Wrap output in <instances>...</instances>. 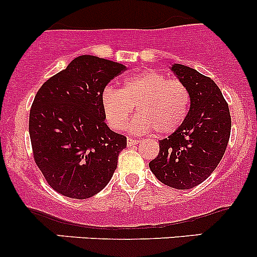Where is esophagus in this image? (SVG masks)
Segmentation results:
<instances>
[{
    "mask_svg": "<svg viewBox=\"0 0 257 257\" xmlns=\"http://www.w3.org/2000/svg\"><path fill=\"white\" fill-rule=\"evenodd\" d=\"M126 143H128V145H136L139 143L138 139H134V138H128L126 139Z\"/></svg>",
    "mask_w": 257,
    "mask_h": 257,
    "instance_id": "obj_1",
    "label": "esophagus"
}]
</instances>
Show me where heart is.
I'll use <instances>...</instances> for the list:
<instances>
[{
	"instance_id": "obj_1",
	"label": "heart",
	"mask_w": 257,
	"mask_h": 257,
	"mask_svg": "<svg viewBox=\"0 0 257 257\" xmlns=\"http://www.w3.org/2000/svg\"><path fill=\"white\" fill-rule=\"evenodd\" d=\"M102 107L108 124L115 131L126 125L136 107L134 132L154 131L159 136L174 133L185 121L190 108V93L179 79L157 71H143L128 77L121 89L107 87Z\"/></svg>"
}]
</instances>
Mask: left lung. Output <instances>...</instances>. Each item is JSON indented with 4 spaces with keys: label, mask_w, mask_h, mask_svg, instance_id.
I'll use <instances>...</instances> for the list:
<instances>
[{
    "label": "left lung",
    "mask_w": 257,
    "mask_h": 257,
    "mask_svg": "<svg viewBox=\"0 0 257 257\" xmlns=\"http://www.w3.org/2000/svg\"><path fill=\"white\" fill-rule=\"evenodd\" d=\"M172 71L189 89L190 109L180 128L159 141V154L149 168L163 184L186 190L216 169L229 143L231 116L211 78L183 64L175 63Z\"/></svg>",
    "instance_id": "obj_1"
}]
</instances>
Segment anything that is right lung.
I'll use <instances>...</instances> for the list:
<instances>
[{
    "instance_id": "obj_1",
    "label": "right lung",
    "mask_w": 257,
    "mask_h": 257,
    "mask_svg": "<svg viewBox=\"0 0 257 257\" xmlns=\"http://www.w3.org/2000/svg\"><path fill=\"white\" fill-rule=\"evenodd\" d=\"M125 69L84 54L38 89L28 126L33 159L57 193L88 199L112 179L126 138L105 124L102 93Z\"/></svg>"
}]
</instances>
